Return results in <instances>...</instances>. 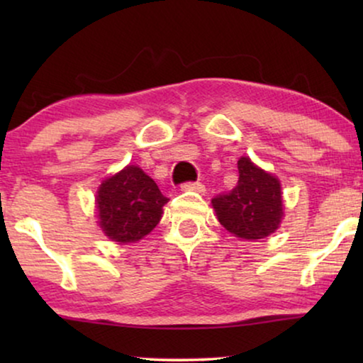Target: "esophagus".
Instances as JSON below:
<instances>
[{
  "label": "esophagus",
  "mask_w": 363,
  "mask_h": 363,
  "mask_svg": "<svg viewBox=\"0 0 363 363\" xmlns=\"http://www.w3.org/2000/svg\"><path fill=\"white\" fill-rule=\"evenodd\" d=\"M183 190H190V191H198V193H203L205 191V185H203L201 182H186L183 183Z\"/></svg>",
  "instance_id": "34e87169"
}]
</instances>
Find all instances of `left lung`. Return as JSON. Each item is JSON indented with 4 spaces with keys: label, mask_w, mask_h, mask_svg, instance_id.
Segmentation results:
<instances>
[{
    "label": "left lung",
    "mask_w": 363,
    "mask_h": 363,
    "mask_svg": "<svg viewBox=\"0 0 363 363\" xmlns=\"http://www.w3.org/2000/svg\"><path fill=\"white\" fill-rule=\"evenodd\" d=\"M238 185L213 198L218 220L242 240H262L279 228L282 193L279 180L257 168L247 157L238 162Z\"/></svg>",
    "instance_id": "1"
}]
</instances>
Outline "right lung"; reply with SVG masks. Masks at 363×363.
<instances>
[{
    "instance_id": "1",
    "label": "right lung",
    "mask_w": 363,
    "mask_h": 363,
    "mask_svg": "<svg viewBox=\"0 0 363 363\" xmlns=\"http://www.w3.org/2000/svg\"><path fill=\"white\" fill-rule=\"evenodd\" d=\"M168 198L140 168L128 165L97 191V211L106 236L117 242L142 240L162 220Z\"/></svg>"
}]
</instances>
